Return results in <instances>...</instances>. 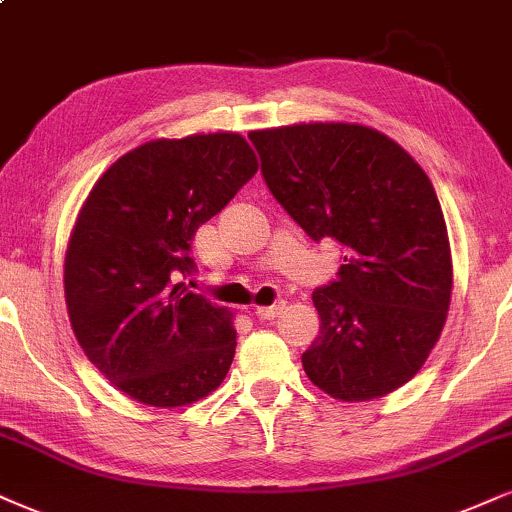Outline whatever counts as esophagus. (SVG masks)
I'll use <instances>...</instances> for the list:
<instances>
[{
	"instance_id": "34e87169",
	"label": "esophagus",
	"mask_w": 512,
	"mask_h": 512,
	"mask_svg": "<svg viewBox=\"0 0 512 512\" xmlns=\"http://www.w3.org/2000/svg\"><path fill=\"white\" fill-rule=\"evenodd\" d=\"M285 301H277V304H273V306H258L256 308V315L261 320H273V318H277V315H280L282 311H285Z\"/></svg>"
}]
</instances>
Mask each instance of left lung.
Listing matches in <instances>:
<instances>
[{
  "mask_svg": "<svg viewBox=\"0 0 512 512\" xmlns=\"http://www.w3.org/2000/svg\"><path fill=\"white\" fill-rule=\"evenodd\" d=\"M263 180L313 242L342 246L337 280L313 292L320 334L301 363L342 401L399 389L437 344L453 266L430 178L394 140L349 123L249 132Z\"/></svg>",
  "mask_w": 512,
  "mask_h": 512,
  "instance_id": "1",
  "label": "left lung"
}]
</instances>
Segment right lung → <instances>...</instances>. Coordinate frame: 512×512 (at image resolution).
<instances>
[{"label":"right lung","mask_w":512,"mask_h":512,"mask_svg":"<svg viewBox=\"0 0 512 512\" xmlns=\"http://www.w3.org/2000/svg\"><path fill=\"white\" fill-rule=\"evenodd\" d=\"M235 132L156 140L92 187L66 251V306L94 368L130 399L175 408L204 399L235 358L232 313L180 282L192 239L256 175Z\"/></svg>","instance_id":"obj_1"}]
</instances>
